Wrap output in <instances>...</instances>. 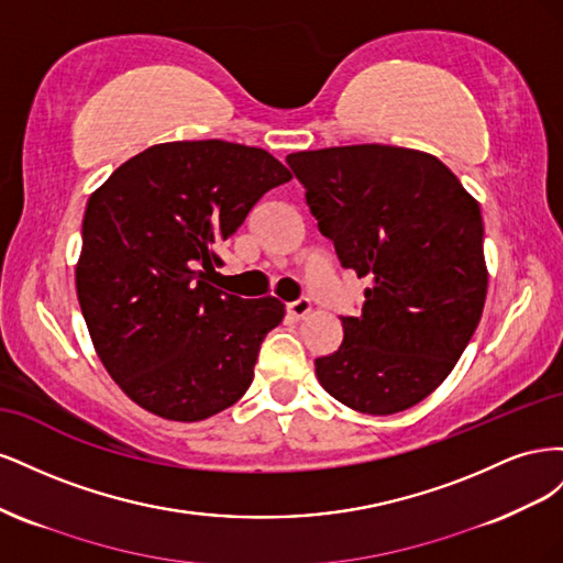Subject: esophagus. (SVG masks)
Wrapping results in <instances>:
<instances>
[{"mask_svg": "<svg viewBox=\"0 0 563 563\" xmlns=\"http://www.w3.org/2000/svg\"><path fill=\"white\" fill-rule=\"evenodd\" d=\"M310 310H312V302H310L308 298H298V300H294V302H288V305H286V314L291 317V319H302V317H308V314H310Z\"/></svg>", "mask_w": 563, "mask_h": 563, "instance_id": "1", "label": "esophagus"}]
</instances>
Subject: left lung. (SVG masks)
<instances>
[{"label": "left lung", "instance_id": "1", "mask_svg": "<svg viewBox=\"0 0 563 563\" xmlns=\"http://www.w3.org/2000/svg\"><path fill=\"white\" fill-rule=\"evenodd\" d=\"M317 228L345 269L371 279L343 343L314 360L321 387L354 411H406L437 389L482 319V211L446 164L420 150L294 152Z\"/></svg>", "mask_w": 563, "mask_h": 563}]
</instances>
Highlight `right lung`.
Masks as SVG:
<instances>
[{
  "instance_id": "1",
  "label": "right lung",
  "mask_w": 563,
  "mask_h": 563,
  "mask_svg": "<svg viewBox=\"0 0 563 563\" xmlns=\"http://www.w3.org/2000/svg\"><path fill=\"white\" fill-rule=\"evenodd\" d=\"M286 180L261 147L176 141L131 157L89 197L79 308L100 362L145 411L197 422L249 389L284 305L216 288L218 249Z\"/></svg>"
}]
</instances>
